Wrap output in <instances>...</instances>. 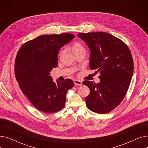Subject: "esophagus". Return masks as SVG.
Here are the masks:
<instances>
[{
	"instance_id": "obj_1",
	"label": "esophagus",
	"mask_w": 148,
	"mask_h": 148,
	"mask_svg": "<svg viewBox=\"0 0 148 148\" xmlns=\"http://www.w3.org/2000/svg\"><path fill=\"white\" fill-rule=\"evenodd\" d=\"M74 83L75 84V85H77V86H81V85L82 84V82L79 80H74Z\"/></svg>"
}]
</instances>
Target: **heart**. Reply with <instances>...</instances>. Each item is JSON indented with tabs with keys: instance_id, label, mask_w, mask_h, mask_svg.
Listing matches in <instances>:
<instances>
[{
	"instance_id": "1",
	"label": "heart",
	"mask_w": 148,
	"mask_h": 148,
	"mask_svg": "<svg viewBox=\"0 0 148 148\" xmlns=\"http://www.w3.org/2000/svg\"><path fill=\"white\" fill-rule=\"evenodd\" d=\"M80 50H84V47L80 43H75L73 46V51H80ZM65 52V50L62 49L60 51L59 53V56H62Z\"/></svg>"
}]
</instances>
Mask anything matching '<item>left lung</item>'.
<instances>
[{"instance_id":"1","label":"left lung","mask_w":148,"mask_h":148,"mask_svg":"<svg viewBox=\"0 0 148 148\" xmlns=\"http://www.w3.org/2000/svg\"><path fill=\"white\" fill-rule=\"evenodd\" d=\"M77 36L90 49V69L100 73L99 83H82L90 89L86 104L95 113H107L121 104L130 86L134 70L131 53L125 42L110 34L80 33Z\"/></svg>"}]
</instances>
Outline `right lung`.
I'll return each mask as SVG.
<instances>
[{
    "mask_svg": "<svg viewBox=\"0 0 148 148\" xmlns=\"http://www.w3.org/2000/svg\"><path fill=\"white\" fill-rule=\"evenodd\" d=\"M74 35H44L23 44L15 61V78L19 87L38 110L45 113L57 112L65 105L67 91L74 86L69 79L53 82L50 71L58 66L60 49Z\"/></svg>",
    "mask_w": 148,
    "mask_h": 148,
    "instance_id": "1",
    "label": "right lung"
}]
</instances>
